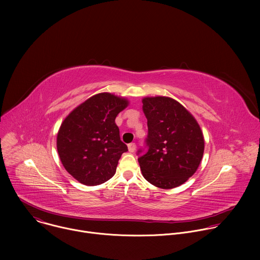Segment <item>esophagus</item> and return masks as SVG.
<instances>
[{
	"label": "esophagus",
	"mask_w": 260,
	"mask_h": 260,
	"mask_svg": "<svg viewBox=\"0 0 260 260\" xmlns=\"http://www.w3.org/2000/svg\"><path fill=\"white\" fill-rule=\"evenodd\" d=\"M127 148H128V151L129 152H135L136 151V144L135 143H131L127 145Z\"/></svg>",
	"instance_id": "1"
}]
</instances>
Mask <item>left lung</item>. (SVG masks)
Wrapping results in <instances>:
<instances>
[{"instance_id": "1", "label": "left lung", "mask_w": 260, "mask_h": 260, "mask_svg": "<svg viewBox=\"0 0 260 260\" xmlns=\"http://www.w3.org/2000/svg\"><path fill=\"white\" fill-rule=\"evenodd\" d=\"M142 102L148 125V151L138 158L142 175L156 187H178L202 161L205 140L201 126L189 111L172 98L146 96Z\"/></svg>"}]
</instances>
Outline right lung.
<instances>
[{
	"instance_id": "obj_1",
	"label": "right lung",
	"mask_w": 260,
	"mask_h": 260,
	"mask_svg": "<svg viewBox=\"0 0 260 260\" xmlns=\"http://www.w3.org/2000/svg\"><path fill=\"white\" fill-rule=\"evenodd\" d=\"M128 104L123 96L96 93L71 111L61 122L57 152L66 171L78 182L94 186L116 173L127 146L120 140L115 118Z\"/></svg>"
}]
</instances>
